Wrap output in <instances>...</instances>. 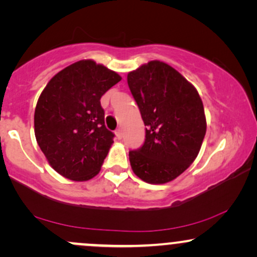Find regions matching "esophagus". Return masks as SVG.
Returning a JSON list of instances; mask_svg holds the SVG:
<instances>
[{
    "instance_id": "obj_1",
    "label": "esophagus",
    "mask_w": 257,
    "mask_h": 257,
    "mask_svg": "<svg viewBox=\"0 0 257 257\" xmlns=\"http://www.w3.org/2000/svg\"><path fill=\"white\" fill-rule=\"evenodd\" d=\"M116 137H117V139H122V137H123L122 129H117V131H116Z\"/></svg>"
}]
</instances>
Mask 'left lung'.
Returning <instances> with one entry per match:
<instances>
[{
  "mask_svg": "<svg viewBox=\"0 0 257 257\" xmlns=\"http://www.w3.org/2000/svg\"><path fill=\"white\" fill-rule=\"evenodd\" d=\"M126 79L146 125L143 146L129 151L132 169L149 184H166L198 155L206 132L202 99L187 79L162 61L143 65Z\"/></svg>",
  "mask_w": 257,
  "mask_h": 257,
  "instance_id": "8db88e82",
  "label": "left lung"
}]
</instances>
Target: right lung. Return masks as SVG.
I'll list each match as a JSON object with an SVG mask.
<instances>
[{
  "label": "right lung",
  "instance_id": "obj_1",
  "mask_svg": "<svg viewBox=\"0 0 257 257\" xmlns=\"http://www.w3.org/2000/svg\"><path fill=\"white\" fill-rule=\"evenodd\" d=\"M118 73L91 60L65 67L46 85L35 110V135L53 169L85 181L100 172L114 134L100 104Z\"/></svg>",
  "mask_w": 257,
  "mask_h": 257
}]
</instances>
